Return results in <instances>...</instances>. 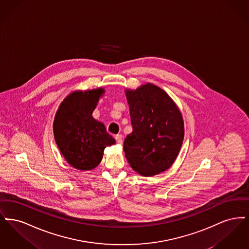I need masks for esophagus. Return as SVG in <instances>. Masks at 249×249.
Listing matches in <instances>:
<instances>
[{
  "instance_id": "obj_1",
  "label": "esophagus",
  "mask_w": 249,
  "mask_h": 249,
  "mask_svg": "<svg viewBox=\"0 0 249 249\" xmlns=\"http://www.w3.org/2000/svg\"><path fill=\"white\" fill-rule=\"evenodd\" d=\"M116 141L117 142L119 143V144H121L122 143V135L121 134H118V135H116Z\"/></svg>"
}]
</instances>
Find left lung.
I'll return each mask as SVG.
<instances>
[{
  "mask_svg": "<svg viewBox=\"0 0 249 249\" xmlns=\"http://www.w3.org/2000/svg\"><path fill=\"white\" fill-rule=\"evenodd\" d=\"M126 91L132 132L124 140V152L134 171L152 177L169 169L178 157L184 139L182 115L155 85Z\"/></svg>",
  "mask_w": 249,
  "mask_h": 249,
  "instance_id": "obj_1",
  "label": "left lung"
}]
</instances>
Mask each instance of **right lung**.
<instances>
[{
  "label": "right lung",
  "instance_id": "1",
  "mask_svg": "<svg viewBox=\"0 0 249 249\" xmlns=\"http://www.w3.org/2000/svg\"><path fill=\"white\" fill-rule=\"evenodd\" d=\"M104 91L98 89L72 92L60 104L55 117L53 130L59 150L78 170L95 168L101 162L105 148L116 142L105 125L92 118Z\"/></svg>",
  "mask_w": 249,
  "mask_h": 249
}]
</instances>
